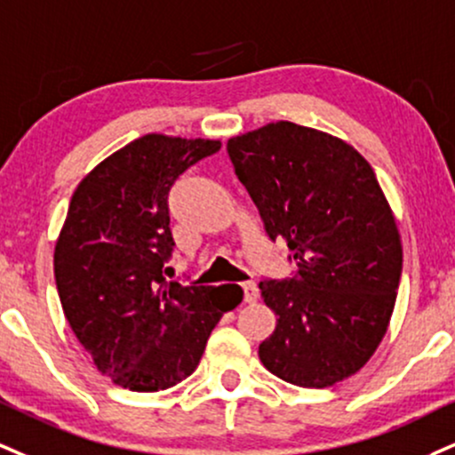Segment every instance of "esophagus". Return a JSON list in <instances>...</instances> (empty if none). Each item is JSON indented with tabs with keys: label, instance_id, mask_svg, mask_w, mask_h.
Wrapping results in <instances>:
<instances>
[{
	"label": "esophagus",
	"instance_id": "1",
	"mask_svg": "<svg viewBox=\"0 0 455 455\" xmlns=\"http://www.w3.org/2000/svg\"><path fill=\"white\" fill-rule=\"evenodd\" d=\"M259 299V286L254 282H245L243 283V300L245 303H254Z\"/></svg>",
	"mask_w": 455,
	"mask_h": 455
}]
</instances>
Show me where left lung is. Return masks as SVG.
Returning a JSON list of instances; mask_svg holds the SVG:
<instances>
[{
	"label": "left lung",
	"mask_w": 455,
	"mask_h": 455,
	"mask_svg": "<svg viewBox=\"0 0 455 455\" xmlns=\"http://www.w3.org/2000/svg\"><path fill=\"white\" fill-rule=\"evenodd\" d=\"M235 175L299 271L262 280L277 315L260 363L288 384L326 387L369 363L396 303L403 245L373 167L343 140L280 120L231 138Z\"/></svg>",
	"instance_id": "8db88e82"
}]
</instances>
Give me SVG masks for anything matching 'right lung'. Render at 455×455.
Returning <instances> with one entry per match:
<instances>
[{
  "label": "right lung",
  "instance_id": "1",
  "mask_svg": "<svg viewBox=\"0 0 455 455\" xmlns=\"http://www.w3.org/2000/svg\"><path fill=\"white\" fill-rule=\"evenodd\" d=\"M218 140L150 133L78 184L54 245V280L71 331L116 386L167 390L199 364L213 326L235 305L222 288L163 275L172 259L169 190Z\"/></svg>",
  "mask_w": 455,
  "mask_h": 455
}]
</instances>
